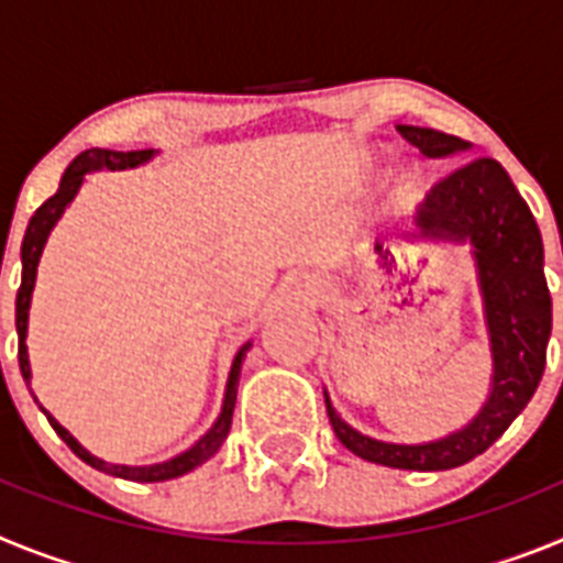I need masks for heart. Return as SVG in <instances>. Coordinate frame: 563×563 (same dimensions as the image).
I'll list each match as a JSON object with an SVG mask.
<instances>
[{
    "mask_svg": "<svg viewBox=\"0 0 563 563\" xmlns=\"http://www.w3.org/2000/svg\"><path fill=\"white\" fill-rule=\"evenodd\" d=\"M375 161L377 157H363L361 161V174H366L369 177L372 172H375ZM417 188V174L411 172V168H397L395 174L389 177V194L395 197V200H409L411 194H415Z\"/></svg>",
    "mask_w": 563,
    "mask_h": 563,
    "instance_id": "b5f03b06",
    "label": "heart"
}]
</instances>
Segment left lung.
<instances>
[{"instance_id":"8db88e82","label":"left lung","mask_w":563,"mask_h":563,"mask_svg":"<svg viewBox=\"0 0 563 563\" xmlns=\"http://www.w3.org/2000/svg\"><path fill=\"white\" fill-rule=\"evenodd\" d=\"M426 157H460L471 143L426 126H397ZM409 242L471 247L494 375L482 409L460 431L431 442H386L343 420L324 389L332 431L355 456L402 471H449L487 451L539 389L553 332L544 245L533 213L490 157L462 163L420 202Z\"/></svg>"}]
</instances>
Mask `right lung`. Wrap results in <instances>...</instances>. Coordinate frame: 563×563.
I'll use <instances>...</instances> for the list:
<instances>
[{
	"label": "right lung",
	"instance_id": "right-lung-1",
	"mask_svg": "<svg viewBox=\"0 0 563 563\" xmlns=\"http://www.w3.org/2000/svg\"><path fill=\"white\" fill-rule=\"evenodd\" d=\"M154 148H146V152H112V148H87V152H81L76 157V161L69 163L67 172H64L62 183H58V191L49 197L47 202H44L42 208H38L33 217H30V225L27 231H24V239H22V287H19L16 292V332H19V369H22V377L24 383H27L30 389V357H27V318H30V298H33V287H36V273H38V262H42V253H44V245H47V236L53 233V228H56V222L62 220V213L67 211V206L73 200H76V194L81 191L84 186V177L92 172H101V168H107V172H126V168H137L143 166V163H148L154 157ZM253 346V341L242 343L236 350V355H233L231 361V372H228V383H225V395H222V409H220V417L213 420L211 429L206 431V434L200 437V440L194 442L191 449H186L183 454L172 456V460L166 462H154V465H118V462H103L101 456L89 454L87 449H84L81 442L76 440V437L69 434L67 429H64L62 422L56 420V417L49 415L47 409H38L47 415L49 426L56 429V434L62 437L64 442H67L69 449H73V454L78 456V460H84L87 465H92L96 471H103V474L109 476H121V479H129V482H166V479H177V476L188 474V471H194L197 465H202V462L211 460L217 451L222 449V442H225L228 431H231V420H233V406H236V386H239V375H242V363H245V355L247 350ZM33 395V391H30ZM33 400H36V395H33Z\"/></svg>",
	"mask_w": 563,
	"mask_h": 563
}]
</instances>
